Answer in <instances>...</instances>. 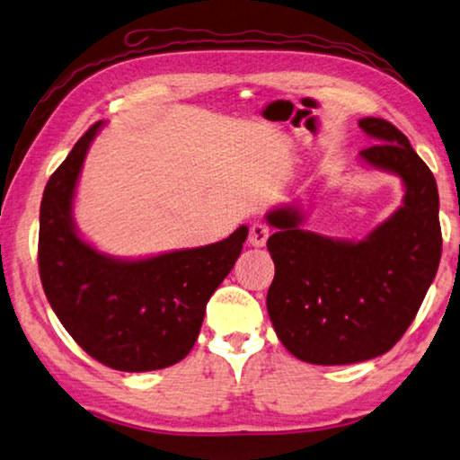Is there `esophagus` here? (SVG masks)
Instances as JSON below:
<instances>
[{"label": "esophagus", "mask_w": 460, "mask_h": 460, "mask_svg": "<svg viewBox=\"0 0 460 460\" xmlns=\"http://www.w3.org/2000/svg\"><path fill=\"white\" fill-rule=\"evenodd\" d=\"M268 236H270V232H268V226H266V224H262V222H256V224H252V226H250V234H248V242H250V246H254V248H262V246L266 244Z\"/></svg>", "instance_id": "obj_1"}]
</instances>
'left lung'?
<instances>
[{"label":"left lung","mask_w":460,"mask_h":460,"mask_svg":"<svg viewBox=\"0 0 460 460\" xmlns=\"http://www.w3.org/2000/svg\"><path fill=\"white\" fill-rule=\"evenodd\" d=\"M378 144L360 152L368 166L402 180V206L365 240H334L302 228L305 214H266L276 232L268 316L286 350L310 365L376 358L401 341L438 270L443 236L432 172L401 129L383 118L358 119Z\"/></svg>","instance_id":"left-lung-1"}]
</instances>
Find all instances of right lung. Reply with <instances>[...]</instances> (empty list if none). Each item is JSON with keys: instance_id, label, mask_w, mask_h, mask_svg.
<instances>
[{"instance_id": "1", "label": "right lung", "mask_w": 460, "mask_h": 460, "mask_svg": "<svg viewBox=\"0 0 460 460\" xmlns=\"http://www.w3.org/2000/svg\"><path fill=\"white\" fill-rule=\"evenodd\" d=\"M95 122L43 190L40 279L48 302L74 341L102 365L146 372L176 365L192 350L206 305L248 238L240 226L200 248L122 260L102 254L77 234L72 206Z\"/></svg>"}]
</instances>
